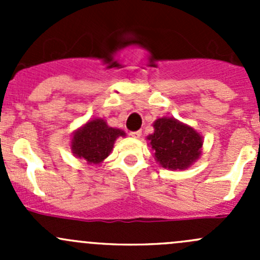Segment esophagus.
I'll list each match as a JSON object with an SVG mask.
<instances>
[{"label": "esophagus", "mask_w": 260, "mask_h": 260, "mask_svg": "<svg viewBox=\"0 0 260 260\" xmlns=\"http://www.w3.org/2000/svg\"><path fill=\"white\" fill-rule=\"evenodd\" d=\"M129 136L133 138H140L142 136V131H135V132H129Z\"/></svg>", "instance_id": "34e87169"}]
</instances>
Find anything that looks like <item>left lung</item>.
<instances>
[{"mask_svg": "<svg viewBox=\"0 0 260 260\" xmlns=\"http://www.w3.org/2000/svg\"><path fill=\"white\" fill-rule=\"evenodd\" d=\"M153 127L154 133L147 140L162 167L185 170L199 158L203 138L195 129L174 118H159L153 123Z\"/></svg>", "mask_w": 260, "mask_h": 260, "instance_id": "1", "label": "left lung"}]
</instances>
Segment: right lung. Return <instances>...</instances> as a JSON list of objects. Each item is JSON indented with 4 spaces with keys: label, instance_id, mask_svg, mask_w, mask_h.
Instances as JSON below:
<instances>
[{
    "label": "right lung",
    "instance_id": "1",
    "mask_svg": "<svg viewBox=\"0 0 260 260\" xmlns=\"http://www.w3.org/2000/svg\"><path fill=\"white\" fill-rule=\"evenodd\" d=\"M119 136H124V132L108 127L103 119L90 120L73 136V153L89 165L101 164L109 156Z\"/></svg>",
    "mask_w": 260,
    "mask_h": 260
}]
</instances>
